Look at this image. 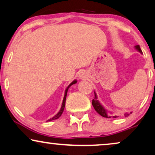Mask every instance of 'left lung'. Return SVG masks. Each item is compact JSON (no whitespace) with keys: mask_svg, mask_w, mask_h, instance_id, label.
<instances>
[{"mask_svg":"<svg viewBox=\"0 0 155 155\" xmlns=\"http://www.w3.org/2000/svg\"><path fill=\"white\" fill-rule=\"evenodd\" d=\"M135 48H136L140 52L142 53V51L140 49V48L139 45H137L136 46H135ZM92 104L93 107H94V108L95 111H96L99 114H100L101 116H103V117H104V118H111V115H110V114H107V111H106V110L104 109V107H102V106H101L100 104H99V101L97 100L96 94H95V93H94V98L92 99ZM129 114H125L124 116H128ZM116 117H117L116 116H113V118H116Z\"/></svg>","mask_w":155,"mask_h":155,"instance_id":"8db88e82","label":"left lung"}]
</instances>
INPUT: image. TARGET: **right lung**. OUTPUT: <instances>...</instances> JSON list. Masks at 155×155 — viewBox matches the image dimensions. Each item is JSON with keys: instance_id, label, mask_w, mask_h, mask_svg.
<instances>
[{"instance_id": "add662e5", "label": "right lung", "mask_w": 155, "mask_h": 155, "mask_svg": "<svg viewBox=\"0 0 155 155\" xmlns=\"http://www.w3.org/2000/svg\"><path fill=\"white\" fill-rule=\"evenodd\" d=\"M76 82H77V81H76V80H74V81H73V82H72V83L70 84V85H69L68 87L66 90H65V95H64V98H63V104H62V107H61V110H60V111H59L58 113L57 114L56 116H54V117H53L52 118H50V119H48V120H47V121H51V120H53L57 119V118H58L60 117V116H61V114H63V110H64V108H65V99H66V96H67V92H68V90L69 87L72 85V84H75V83H76Z\"/></svg>"}]
</instances>
